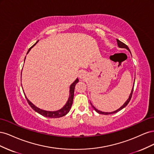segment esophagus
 Listing matches in <instances>:
<instances>
[{
    "label": "esophagus",
    "mask_w": 154,
    "mask_h": 154,
    "mask_svg": "<svg viewBox=\"0 0 154 154\" xmlns=\"http://www.w3.org/2000/svg\"><path fill=\"white\" fill-rule=\"evenodd\" d=\"M85 74L84 72H80V74H79V77H80V79H83L85 78Z\"/></svg>",
    "instance_id": "1"
}]
</instances>
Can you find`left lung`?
Listing matches in <instances>:
<instances>
[{
    "mask_svg": "<svg viewBox=\"0 0 154 154\" xmlns=\"http://www.w3.org/2000/svg\"><path fill=\"white\" fill-rule=\"evenodd\" d=\"M117 42H118V47H119V48H125V49H127L129 51V52L130 53V54H131V52H130V51L129 48H128V46H127V45L125 44L124 43H123V42H122L119 41V40H118V39H117ZM133 90H134V87H133L132 89V91H131V93H130V96H129L128 99L127 101H125V103H124L122 106H121L119 109H118V110H115V111H114V112H102V111H100V110H97V109H96L95 107L92 105V103H91V105H92V108L96 110V112H97V113H99V114H100L108 115V114H114V113L118 112V111L121 110L122 109H123V108H125V107L128 105V103H129V101H130V100H131L132 95V92H133Z\"/></svg>",
    "mask_w": 154,
    "mask_h": 154,
    "instance_id": "1",
    "label": "left lung"
}]
</instances>
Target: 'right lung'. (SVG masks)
<instances>
[{"label":"right lung","instance_id":"obj_1","mask_svg":"<svg viewBox=\"0 0 154 154\" xmlns=\"http://www.w3.org/2000/svg\"><path fill=\"white\" fill-rule=\"evenodd\" d=\"M38 42V40L33 45H32L31 48H30L29 49L27 54H28V53L30 51L32 47H33V46H35L36 44V43ZM25 59H26V57H25ZM25 59H24V62H25ZM78 82H79L78 78H76V80L72 83L71 86H70V88H69V99L67 101V103H66V105H65L62 107V109H60V110H58L48 111V110H45L40 109L38 108V107L36 106L34 104H32L31 102L27 98V97L25 96L26 98L27 102H28L29 105L31 106V108L33 109L35 112H38V114H41L42 116H44V117L51 118H60V117H63V116H66L69 112L70 109H71V106L72 105V102H73V98H74V88H75V85ZM24 95H25V94H24Z\"/></svg>","mask_w":154,"mask_h":154}]
</instances>
